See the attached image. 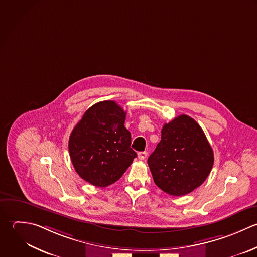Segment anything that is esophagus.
<instances>
[{"instance_id": "1", "label": "esophagus", "mask_w": 257, "mask_h": 257, "mask_svg": "<svg viewBox=\"0 0 257 257\" xmlns=\"http://www.w3.org/2000/svg\"><path fill=\"white\" fill-rule=\"evenodd\" d=\"M146 157H147V152L146 151H142V152L138 153V158L140 160H144V159H146Z\"/></svg>"}]
</instances>
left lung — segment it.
Wrapping results in <instances>:
<instances>
[{
  "label": "left lung",
  "mask_w": 257,
  "mask_h": 257,
  "mask_svg": "<svg viewBox=\"0 0 257 257\" xmlns=\"http://www.w3.org/2000/svg\"><path fill=\"white\" fill-rule=\"evenodd\" d=\"M155 184L173 196H182L199 187L208 177L213 150L198 123L180 115L164 124L161 141L148 158Z\"/></svg>",
  "instance_id": "1"
}]
</instances>
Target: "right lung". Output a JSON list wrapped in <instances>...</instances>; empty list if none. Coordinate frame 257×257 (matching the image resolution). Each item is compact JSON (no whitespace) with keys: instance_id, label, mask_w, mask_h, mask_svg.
Listing matches in <instances>:
<instances>
[{"instance_id":"add662e5","label":"right lung","mask_w":257,"mask_h":257,"mask_svg":"<svg viewBox=\"0 0 257 257\" xmlns=\"http://www.w3.org/2000/svg\"><path fill=\"white\" fill-rule=\"evenodd\" d=\"M126 112L114 101L90 107L74 127L69 152L76 172L96 187L119 180L137 157L125 128Z\"/></svg>"}]
</instances>
